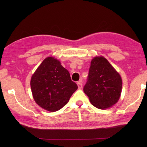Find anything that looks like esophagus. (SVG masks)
<instances>
[{
  "mask_svg": "<svg viewBox=\"0 0 147 147\" xmlns=\"http://www.w3.org/2000/svg\"><path fill=\"white\" fill-rule=\"evenodd\" d=\"M77 85H78V89H82V80H79L78 82H77Z\"/></svg>",
  "mask_w": 147,
  "mask_h": 147,
  "instance_id": "34e87169",
  "label": "esophagus"
}]
</instances>
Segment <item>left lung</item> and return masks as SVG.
Instances as JSON below:
<instances>
[{
  "label": "left lung",
  "instance_id": "obj_1",
  "mask_svg": "<svg viewBox=\"0 0 147 147\" xmlns=\"http://www.w3.org/2000/svg\"><path fill=\"white\" fill-rule=\"evenodd\" d=\"M122 85L121 75L104 57L95 56L91 59L84 91L92 105L100 109L115 105L121 97Z\"/></svg>",
  "mask_w": 147,
  "mask_h": 147
}]
</instances>
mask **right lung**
I'll return each mask as SVG.
<instances>
[{"mask_svg": "<svg viewBox=\"0 0 147 147\" xmlns=\"http://www.w3.org/2000/svg\"><path fill=\"white\" fill-rule=\"evenodd\" d=\"M30 86L36 103L51 112L63 108L78 89L69 71L53 56L47 57L37 68L31 77Z\"/></svg>", "mask_w": 147, "mask_h": 147, "instance_id": "obj_1", "label": "right lung"}]
</instances>
